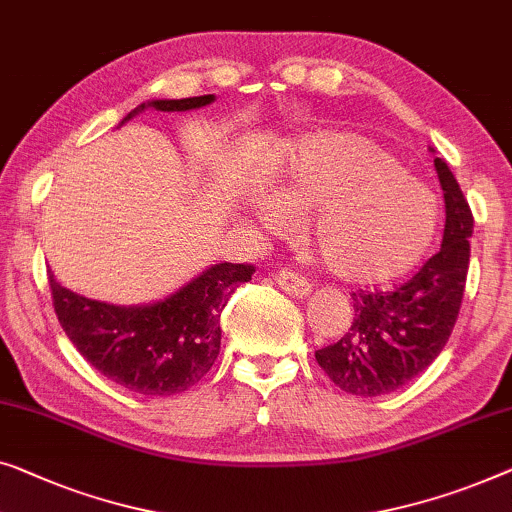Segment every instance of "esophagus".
Returning a JSON list of instances; mask_svg holds the SVG:
<instances>
[{
    "mask_svg": "<svg viewBox=\"0 0 512 512\" xmlns=\"http://www.w3.org/2000/svg\"><path fill=\"white\" fill-rule=\"evenodd\" d=\"M274 279H277V284L284 288V293L293 295V298H305V295L311 293V284L307 281V277H302V274L288 268L279 270L274 274Z\"/></svg>",
    "mask_w": 512,
    "mask_h": 512,
    "instance_id": "1",
    "label": "esophagus"
}]
</instances>
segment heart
Masks as SVG:
<instances>
[{"mask_svg":"<svg viewBox=\"0 0 512 512\" xmlns=\"http://www.w3.org/2000/svg\"><path fill=\"white\" fill-rule=\"evenodd\" d=\"M277 212L307 210L300 233L335 277L381 284L411 270L436 228V201L376 140L348 131L302 138L272 184Z\"/></svg>","mask_w":512,"mask_h":512,"instance_id":"b5f03b06","label":"heart"}]
</instances>
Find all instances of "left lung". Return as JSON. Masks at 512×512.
I'll list each match as a JSON object with an SVG mask.
<instances>
[{"label":"left lung","mask_w":512,"mask_h":512,"mask_svg":"<svg viewBox=\"0 0 512 512\" xmlns=\"http://www.w3.org/2000/svg\"><path fill=\"white\" fill-rule=\"evenodd\" d=\"M446 198L441 249L395 291L351 293L353 321L316 362L344 392L379 397L432 365L453 332L469 272L473 212L446 161L434 159Z\"/></svg>","instance_id":"obj_1"}]
</instances>
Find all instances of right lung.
<instances>
[{
  "instance_id": "add662e5",
  "label": "right lung",
  "mask_w": 512,
  "mask_h": 512,
  "mask_svg": "<svg viewBox=\"0 0 512 512\" xmlns=\"http://www.w3.org/2000/svg\"><path fill=\"white\" fill-rule=\"evenodd\" d=\"M212 94L150 101L157 110H191L212 103ZM145 103L129 113V120ZM251 263H219L164 302L115 307L87 300L48 274L57 321L94 369L140 395H177L210 372L221 348V311L235 288L251 279Z\"/></svg>"
}]
</instances>
